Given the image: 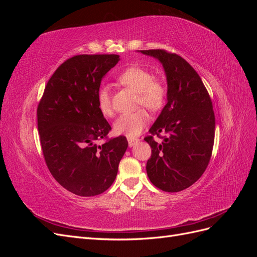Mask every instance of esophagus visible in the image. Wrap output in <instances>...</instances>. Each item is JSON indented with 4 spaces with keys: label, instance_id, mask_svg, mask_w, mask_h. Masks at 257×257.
I'll return each mask as SVG.
<instances>
[{
    "label": "esophagus",
    "instance_id": "obj_1",
    "mask_svg": "<svg viewBox=\"0 0 257 257\" xmlns=\"http://www.w3.org/2000/svg\"><path fill=\"white\" fill-rule=\"evenodd\" d=\"M138 142V139H134V138H128V146L133 147L136 143Z\"/></svg>",
    "mask_w": 257,
    "mask_h": 257
}]
</instances>
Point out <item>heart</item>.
I'll return each instance as SVG.
<instances>
[{
	"instance_id": "obj_1",
	"label": "heart",
	"mask_w": 257,
	"mask_h": 257,
	"mask_svg": "<svg viewBox=\"0 0 257 257\" xmlns=\"http://www.w3.org/2000/svg\"><path fill=\"white\" fill-rule=\"evenodd\" d=\"M116 81L125 88L137 93V103L157 111L165 103L166 89L161 81L153 79V75L148 69L141 66H130L121 72ZM97 105L100 112L105 116L112 114L111 96L107 87L99 88L97 91ZM149 120L145 110H137L132 113L120 115L113 123V131L116 135H125L134 138L142 133Z\"/></svg>"
}]
</instances>
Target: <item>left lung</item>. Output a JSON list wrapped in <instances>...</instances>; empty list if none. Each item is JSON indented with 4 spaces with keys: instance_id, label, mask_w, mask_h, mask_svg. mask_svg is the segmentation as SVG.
Returning a JSON list of instances; mask_svg holds the SVG:
<instances>
[{
    "instance_id": "1",
    "label": "left lung",
    "mask_w": 257,
    "mask_h": 257,
    "mask_svg": "<svg viewBox=\"0 0 257 257\" xmlns=\"http://www.w3.org/2000/svg\"><path fill=\"white\" fill-rule=\"evenodd\" d=\"M139 52L158 59L167 79V104L149 130L151 135L145 137L152 149L147 174L158 189L180 192L198 180L211 159L215 131L211 98L195 69L180 56L163 49ZM154 135L162 143L154 141Z\"/></svg>"
}]
</instances>
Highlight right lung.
I'll return each mask as SVG.
<instances>
[{"label":"right lung","instance_id":"right-lung-1","mask_svg":"<svg viewBox=\"0 0 257 257\" xmlns=\"http://www.w3.org/2000/svg\"><path fill=\"white\" fill-rule=\"evenodd\" d=\"M118 54H79L62 63L45 87L37 107L43 154L52 177L79 196H95L113 183L128 143L107 139L111 130L97 105L104 76ZM104 138L106 142H95Z\"/></svg>","mask_w":257,"mask_h":257}]
</instances>
